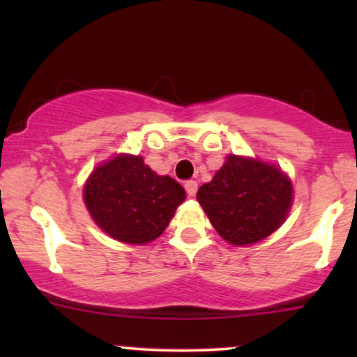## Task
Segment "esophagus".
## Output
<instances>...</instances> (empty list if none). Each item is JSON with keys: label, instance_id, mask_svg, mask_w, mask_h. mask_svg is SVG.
I'll return each instance as SVG.
<instances>
[{"label": "esophagus", "instance_id": "34e87169", "mask_svg": "<svg viewBox=\"0 0 357 357\" xmlns=\"http://www.w3.org/2000/svg\"><path fill=\"white\" fill-rule=\"evenodd\" d=\"M184 188H186L188 196H195L196 191H198V183H196V181H186V183H184Z\"/></svg>", "mask_w": 357, "mask_h": 357}]
</instances>
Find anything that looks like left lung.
Masks as SVG:
<instances>
[{"label":"left lung","mask_w":357,"mask_h":357,"mask_svg":"<svg viewBox=\"0 0 357 357\" xmlns=\"http://www.w3.org/2000/svg\"><path fill=\"white\" fill-rule=\"evenodd\" d=\"M196 198L221 238L243 247L267 238L284 223L294 191L280 167L230 154Z\"/></svg>","instance_id":"1"}]
</instances>
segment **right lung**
Returning a JSON list of instances; mask_svg holds the SVG:
<instances>
[{
  "label": "right lung",
  "mask_w": 357,
  "mask_h": 357,
  "mask_svg": "<svg viewBox=\"0 0 357 357\" xmlns=\"http://www.w3.org/2000/svg\"><path fill=\"white\" fill-rule=\"evenodd\" d=\"M186 198L169 176L155 174L141 155L119 154L92 171L84 202L93 221L109 236L144 245L166 230L176 208Z\"/></svg>",
  "instance_id": "obj_1"
}]
</instances>
